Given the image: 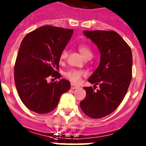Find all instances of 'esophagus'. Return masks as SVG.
<instances>
[{
  "instance_id": "1",
  "label": "esophagus",
  "mask_w": 146,
  "mask_h": 146,
  "mask_svg": "<svg viewBox=\"0 0 146 146\" xmlns=\"http://www.w3.org/2000/svg\"><path fill=\"white\" fill-rule=\"evenodd\" d=\"M79 88V86L78 85H75V84H73V83H72L71 84V88H72V89H77V88Z\"/></svg>"
}]
</instances>
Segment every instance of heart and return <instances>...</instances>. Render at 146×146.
Here are the masks:
<instances>
[{
  "instance_id": "heart-1",
  "label": "heart",
  "mask_w": 146,
  "mask_h": 146,
  "mask_svg": "<svg viewBox=\"0 0 146 146\" xmlns=\"http://www.w3.org/2000/svg\"><path fill=\"white\" fill-rule=\"evenodd\" d=\"M78 50L85 58H88V57H92V55H93L92 50L88 45H85V44H80L78 46ZM67 50H63L61 53V59H65L67 57ZM64 74L72 82L77 83V82H80L82 77L86 75V72L83 70H80V69H71V70L66 72Z\"/></svg>"
}]
</instances>
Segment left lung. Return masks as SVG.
<instances>
[{
    "mask_svg": "<svg viewBox=\"0 0 146 146\" xmlns=\"http://www.w3.org/2000/svg\"><path fill=\"white\" fill-rule=\"evenodd\" d=\"M83 33L98 46L101 59L88 79L94 87L84 88L86 97L80 105L87 116L100 119L116 110L127 92L132 80V50L114 31L85 30ZM98 84L100 89L95 91Z\"/></svg>",
    "mask_w": 146,
    "mask_h": 146,
    "instance_id": "1",
    "label": "left lung"
}]
</instances>
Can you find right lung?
Wrapping results in <instances>:
<instances>
[{"instance_id": "add662e5", "label": "right lung", "mask_w": 146, "mask_h": 146, "mask_svg": "<svg viewBox=\"0 0 146 146\" xmlns=\"http://www.w3.org/2000/svg\"><path fill=\"white\" fill-rule=\"evenodd\" d=\"M73 34V29L45 25L28 33L21 41L14 66V81L20 99L37 113L56 109L61 96L70 89L69 81L47 82L50 76L61 77V53Z\"/></svg>"}]
</instances>
